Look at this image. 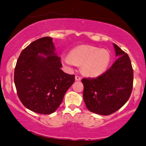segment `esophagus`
I'll use <instances>...</instances> for the list:
<instances>
[{"label":"esophagus","mask_w":146,"mask_h":146,"mask_svg":"<svg viewBox=\"0 0 146 146\" xmlns=\"http://www.w3.org/2000/svg\"><path fill=\"white\" fill-rule=\"evenodd\" d=\"M81 79V78L79 76H78V75H76V76H75V80H76V81H80Z\"/></svg>","instance_id":"esophagus-1"}]
</instances>
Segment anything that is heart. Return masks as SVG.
<instances>
[{"instance_id":"heart-1","label":"heart","mask_w":146,"mask_h":146,"mask_svg":"<svg viewBox=\"0 0 146 146\" xmlns=\"http://www.w3.org/2000/svg\"><path fill=\"white\" fill-rule=\"evenodd\" d=\"M62 60L68 65H81L84 74L95 77L102 74L107 70L111 62V54L104 48L81 45L73 48Z\"/></svg>"}]
</instances>
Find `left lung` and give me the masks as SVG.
<instances>
[{"label":"left lung","instance_id":"left-lung-1","mask_svg":"<svg viewBox=\"0 0 146 146\" xmlns=\"http://www.w3.org/2000/svg\"><path fill=\"white\" fill-rule=\"evenodd\" d=\"M117 58L109 70L96 78H84V102L87 109L100 115L113 113L129 100L134 72L127 54L113 44Z\"/></svg>","mask_w":146,"mask_h":146}]
</instances>
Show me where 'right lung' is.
Listing matches in <instances>:
<instances>
[{"mask_svg": "<svg viewBox=\"0 0 146 146\" xmlns=\"http://www.w3.org/2000/svg\"><path fill=\"white\" fill-rule=\"evenodd\" d=\"M54 50L52 38L42 37L21 51L15 66L14 80L19 98L25 107L37 113L56 111L75 81L74 74L61 70L60 58Z\"/></svg>", "mask_w": 146, "mask_h": 146, "instance_id": "1", "label": "right lung"}]
</instances>
